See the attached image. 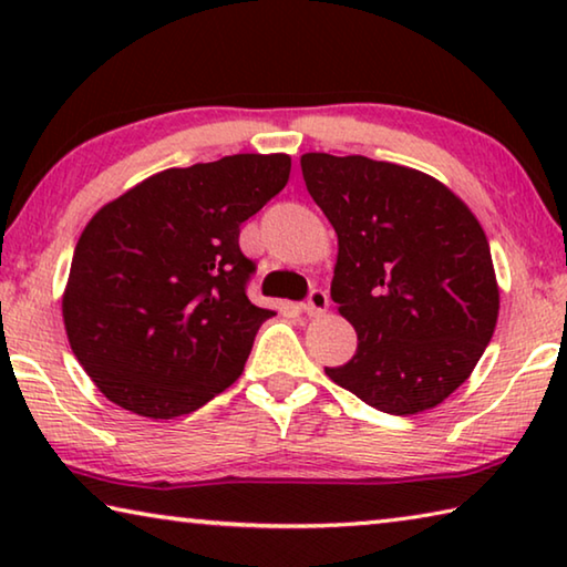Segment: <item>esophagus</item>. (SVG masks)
<instances>
[{"label":"esophagus","instance_id":"obj_1","mask_svg":"<svg viewBox=\"0 0 567 567\" xmlns=\"http://www.w3.org/2000/svg\"><path fill=\"white\" fill-rule=\"evenodd\" d=\"M330 307V297L324 290H312L310 297L302 302V310L310 315V318H320V315Z\"/></svg>","mask_w":567,"mask_h":567}]
</instances>
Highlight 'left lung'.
<instances>
[{
    "mask_svg": "<svg viewBox=\"0 0 567 567\" xmlns=\"http://www.w3.org/2000/svg\"><path fill=\"white\" fill-rule=\"evenodd\" d=\"M338 235L330 285L358 350L324 375L390 415H417L463 385L501 312L477 217L425 172L362 155L300 157Z\"/></svg>",
    "mask_w": 567,
    "mask_h": 567,
    "instance_id": "8db88e82",
    "label": "left lung"
}]
</instances>
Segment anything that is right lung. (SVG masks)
<instances>
[{
  "mask_svg": "<svg viewBox=\"0 0 567 567\" xmlns=\"http://www.w3.org/2000/svg\"><path fill=\"white\" fill-rule=\"evenodd\" d=\"M290 155L157 172L100 207L74 247L62 318L74 358L114 405L189 415L243 375L260 324L239 225L290 179Z\"/></svg>",
  "mask_w": 567,
  "mask_h": 567,
  "instance_id": "obj_1",
  "label": "right lung"
}]
</instances>
